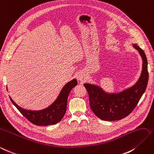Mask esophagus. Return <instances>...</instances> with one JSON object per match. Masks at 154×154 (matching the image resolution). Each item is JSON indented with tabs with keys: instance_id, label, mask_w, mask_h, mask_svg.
<instances>
[{
	"instance_id": "esophagus-1",
	"label": "esophagus",
	"mask_w": 154,
	"mask_h": 154,
	"mask_svg": "<svg viewBox=\"0 0 154 154\" xmlns=\"http://www.w3.org/2000/svg\"><path fill=\"white\" fill-rule=\"evenodd\" d=\"M85 75L83 73H80L78 75V79L80 81H84V80L85 79Z\"/></svg>"
}]
</instances>
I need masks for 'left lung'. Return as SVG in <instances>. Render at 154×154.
Wrapping results in <instances>:
<instances>
[{
	"instance_id": "obj_1",
	"label": "left lung",
	"mask_w": 154,
	"mask_h": 154,
	"mask_svg": "<svg viewBox=\"0 0 154 154\" xmlns=\"http://www.w3.org/2000/svg\"><path fill=\"white\" fill-rule=\"evenodd\" d=\"M137 45L134 44V47L142 57L143 70L134 86L119 93H107L98 86L84 84L89 94L91 110L99 119L113 121L125 118L135 109L146 90L148 81V61L144 52Z\"/></svg>"
}]
</instances>
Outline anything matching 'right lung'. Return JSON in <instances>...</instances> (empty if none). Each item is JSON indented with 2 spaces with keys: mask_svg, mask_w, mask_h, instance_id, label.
Here are the masks:
<instances>
[{
  "mask_svg": "<svg viewBox=\"0 0 154 154\" xmlns=\"http://www.w3.org/2000/svg\"><path fill=\"white\" fill-rule=\"evenodd\" d=\"M77 84L76 79H73L68 82L61 89L60 94L52 104L42 110L32 111L24 109L16 104L11 97L10 98L20 113L32 124L37 126L52 125L59 122L63 117L67 109V98L69 93Z\"/></svg>",
  "mask_w": 154,
  "mask_h": 154,
  "instance_id": "right-lung-1",
  "label": "right lung"
}]
</instances>
